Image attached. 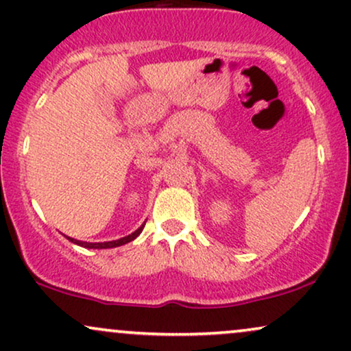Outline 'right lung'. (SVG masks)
I'll list each match as a JSON object with an SVG mask.
<instances>
[{
	"instance_id": "add662e5",
	"label": "right lung",
	"mask_w": 351,
	"mask_h": 351,
	"mask_svg": "<svg viewBox=\"0 0 351 351\" xmlns=\"http://www.w3.org/2000/svg\"><path fill=\"white\" fill-rule=\"evenodd\" d=\"M145 225V223H144ZM144 225H141L139 228L136 230L134 233L128 234V237L124 238H119L117 239V241H105V243H87V241H79V239H74V238H68L69 241H73L74 245H79V246H84V247H88V250H106V247H117V246H123L126 245V243L132 241V239H136L137 237H139L141 232H143Z\"/></svg>"
}]
</instances>
